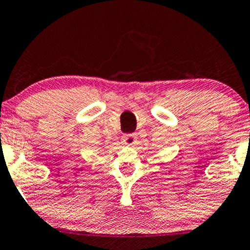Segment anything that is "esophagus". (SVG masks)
<instances>
[{
    "instance_id": "esophagus-1",
    "label": "esophagus",
    "mask_w": 250,
    "mask_h": 250,
    "mask_svg": "<svg viewBox=\"0 0 250 250\" xmlns=\"http://www.w3.org/2000/svg\"><path fill=\"white\" fill-rule=\"evenodd\" d=\"M135 134H124L123 135V144L132 146L135 142Z\"/></svg>"
}]
</instances>
